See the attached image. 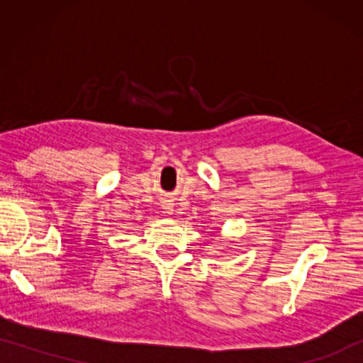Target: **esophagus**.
I'll return each mask as SVG.
<instances>
[{
	"instance_id": "1",
	"label": "esophagus",
	"mask_w": 363,
	"mask_h": 363,
	"mask_svg": "<svg viewBox=\"0 0 363 363\" xmlns=\"http://www.w3.org/2000/svg\"><path fill=\"white\" fill-rule=\"evenodd\" d=\"M172 211H173L172 203H170V201H167L165 205H163V213H167V215H172Z\"/></svg>"
}]
</instances>
